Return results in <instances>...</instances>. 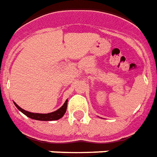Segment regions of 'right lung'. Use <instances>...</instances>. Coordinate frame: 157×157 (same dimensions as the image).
<instances>
[{"instance_id":"obj_1","label":"right lung","mask_w":157,"mask_h":157,"mask_svg":"<svg viewBox=\"0 0 157 157\" xmlns=\"http://www.w3.org/2000/svg\"><path fill=\"white\" fill-rule=\"evenodd\" d=\"M67 101L68 99L65 101L63 105L61 108H59L58 110L56 111L51 112V113H47V114H41V113H33V112H30V111H25L23 110L22 108H21L19 105H17L16 102H14L15 105L17 106V108L20 111H21L23 114L25 115L26 117H28L29 118H31L33 120H37V121H56L61 119V117H63L64 114L66 113L67 108Z\"/></svg>"}]
</instances>
